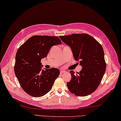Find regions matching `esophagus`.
Wrapping results in <instances>:
<instances>
[{"label":"esophagus","instance_id":"34e87169","mask_svg":"<svg viewBox=\"0 0 121 121\" xmlns=\"http://www.w3.org/2000/svg\"><path fill=\"white\" fill-rule=\"evenodd\" d=\"M66 72L65 71V70H60V74H62V73H65Z\"/></svg>","mask_w":121,"mask_h":121}]
</instances>
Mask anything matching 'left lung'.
<instances>
[{"mask_svg": "<svg viewBox=\"0 0 121 121\" xmlns=\"http://www.w3.org/2000/svg\"><path fill=\"white\" fill-rule=\"evenodd\" d=\"M71 48L74 60H80L82 69L75 74L70 70L72 80L67 83L69 91L77 96L84 97L98 88L106 69L104 52L101 44L86 34L60 36Z\"/></svg>", "mask_w": 121, "mask_h": 121, "instance_id": "8db88e82", "label": "left lung"}]
</instances>
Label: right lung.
I'll return each mask as SVG.
<instances>
[{"label": "right lung", "mask_w": 121, "mask_h": 121, "mask_svg": "<svg viewBox=\"0 0 121 121\" xmlns=\"http://www.w3.org/2000/svg\"><path fill=\"white\" fill-rule=\"evenodd\" d=\"M57 36L34 35L18 49L15 56L14 73L23 91L34 97H40L51 90L59 69L41 70V60L47 56L51 48L60 44Z\"/></svg>", "instance_id": "add662e5"}]
</instances>
